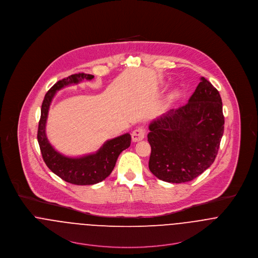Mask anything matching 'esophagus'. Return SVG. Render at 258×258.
I'll list each match as a JSON object with an SVG mask.
<instances>
[{
  "instance_id": "obj_1",
  "label": "esophagus",
  "mask_w": 258,
  "mask_h": 258,
  "mask_svg": "<svg viewBox=\"0 0 258 258\" xmlns=\"http://www.w3.org/2000/svg\"><path fill=\"white\" fill-rule=\"evenodd\" d=\"M146 135V130L144 127H137L133 132H132V140L134 142L143 140Z\"/></svg>"
}]
</instances>
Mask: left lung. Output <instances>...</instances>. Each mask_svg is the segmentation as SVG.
I'll return each instance as SVG.
<instances>
[{
    "label": "left lung",
    "instance_id": "obj_1",
    "mask_svg": "<svg viewBox=\"0 0 258 258\" xmlns=\"http://www.w3.org/2000/svg\"><path fill=\"white\" fill-rule=\"evenodd\" d=\"M224 124L220 94L202 77L186 104L169 109L149 125L151 172L171 183L196 178L214 163Z\"/></svg>",
    "mask_w": 258,
    "mask_h": 258
}]
</instances>
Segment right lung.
Here are the masks:
<instances>
[{"label": "right lung", "instance_id": "right-lung-1", "mask_svg": "<svg viewBox=\"0 0 258 258\" xmlns=\"http://www.w3.org/2000/svg\"><path fill=\"white\" fill-rule=\"evenodd\" d=\"M94 77L93 75L79 73L57 82L47 92L41 105L37 140L43 161L52 172L63 180L76 185H92L104 180L113 170L120 153L129 148L131 144V136L126 133L106 141L94 154L80 158H70L57 152L47 139L45 127L48 110L56 92L64 87L79 84L84 80L91 81Z\"/></svg>", "mask_w": 258, "mask_h": 258}]
</instances>
